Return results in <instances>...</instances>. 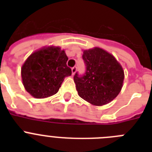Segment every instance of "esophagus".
<instances>
[{"label": "esophagus", "instance_id": "34e87169", "mask_svg": "<svg viewBox=\"0 0 152 152\" xmlns=\"http://www.w3.org/2000/svg\"><path fill=\"white\" fill-rule=\"evenodd\" d=\"M76 72H77V68H76V67H74V68H72V75H75V74L76 73Z\"/></svg>", "mask_w": 152, "mask_h": 152}]
</instances>
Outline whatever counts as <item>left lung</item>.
<instances>
[{
    "label": "left lung",
    "instance_id": "1",
    "mask_svg": "<svg viewBox=\"0 0 152 152\" xmlns=\"http://www.w3.org/2000/svg\"><path fill=\"white\" fill-rule=\"evenodd\" d=\"M86 72L75 74L74 81L79 96L94 106L106 105L118 96L123 86L124 71L112 54L94 47L83 50Z\"/></svg>",
    "mask_w": 152,
    "mask_h": 152
}]
</instances>
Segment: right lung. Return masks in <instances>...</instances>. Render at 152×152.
Wrapping results in <instances>:
<instances>
[{
	"label": "right lung",
	"mask_w": 152,
	"mask_h": 152,
	"mask_svg": "<svg viewBox=\"0 0 152 152\" xmlns=\"http://www.w3.org/2000/svg\"><path fill=\"white\" fill-rule=\"evenodd\" d=\"M68 56L61 47L49 45L33 52L21 68L24 88L32 96L44 99L56 94L64 77L72 75Z\"/></svg>",
	"instance_id": "1"
}]
</instances>
